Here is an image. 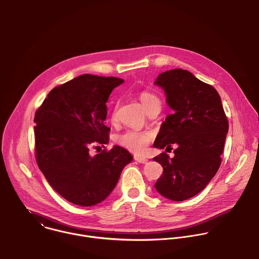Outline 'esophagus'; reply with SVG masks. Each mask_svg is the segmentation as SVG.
Instances as JSON below:
<instances>
[{"instance_id":"34e87169","label":"esophagus","mask_w":259,"mask_h":259,"mask_svg":"<svg viewBox=\"0 0 259 259\" xmlns=\"http://www.w3.org/2000/svg\"><path fill=\"white\" fill-rule=\"evenodd\" d=\"M135 159V161L136 162H138V163H141V164H145V163H147V159H145V158H141V157H135L134 158Z\"/></svg>"}]
</instances>
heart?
I'll use <instances>...</instances> for the list:
<instances>
[{
  "label": "heart",
  "instance_id": "obj_1",
  "mask_svg": "<svg viewBox=\"0 0 259 259\" xmlns=\"http://www.w3.org/2000/svg\"><path fill=\"white\" fill-rule=\"evenodd\" d=\"M139 98L147 114H150L157 106L161 107L160 99L151 92H147V91L141 92L139 95ZM117 112H118V105L114 107L112 115H110V119H112L113 122L117 120V114H118ZM152 140H153V134L151 132H143V131H137V130H128L117 137V142L121 146H123L124 149L136 155L143 154L146 151L147 146H149Z\"/></svg>",
  "mask_w": 259,
  "mask_h": 259
}]
</instances>
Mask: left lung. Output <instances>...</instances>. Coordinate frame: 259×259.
Wrapping results in <instances>:
<instances>
[{"label":"left lung","instance_id":"left-lung-1","mask_svg":"<svg viewBox=\"0 0 259 259\" xmlns=\"http://www.w3.org/2000/svg\"><path fill=\"white\" fill-rule=\"evenodd\" d=\"M155 84L164 89L173 113L162 124L154 146L163 150L177 145L172 159L166 153L154 158L163 167L155 188L169 200L184 201L205 189L216 174L229 121L215 88L192 72L167 70Z\"/></svg>","mask_w":259,"mask_h":259}]
</instances>
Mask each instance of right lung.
<instances>
[{
	"mask_svg": "<svg viewBox=\"0 0 259 259\" xmlns=\"http://www.w3.org/2000/svg\"><path fill=\"white\" fill-rule=\"evenodd\" d=\"M123 82L85 73L53 88L36 109V164L50 186L72 204L86 207L102 202L133 159L118 145L93 157L89 154L91 147L109 140L106 102Z\"/></svg>",
	"mask_w": 259,
	"mask_h": 259,
	"instance_id": "add662e5",
	"label": "right lung"
}]
</instances>
